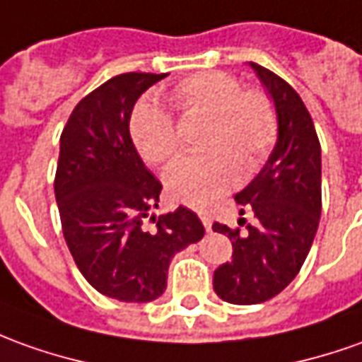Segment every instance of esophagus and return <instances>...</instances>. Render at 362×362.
I'll return each mask as SVG.
<instances>
[{
	"mask_svg": "<svg viewBox=\"0 0 362 362\" xmlns=\"http://www.w3.org/2000/svg\"><path fill=\"white\" fill-rule=\"evenodd\" d=\"M199 216H201V221H203V224H205L206 230H211V226H213V216H211V213L201 211V213H199Z\"/></svg>",
	"mask_w": 362,
	"mask_h": 362,
	"instance_id": "1",
	"label": "esophagus"
}]
</instances>
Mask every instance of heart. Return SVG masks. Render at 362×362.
Instances as JSON below:
<instances>
[{
    "label": "heart",
    "instance_id": "1",
    "mask_svg": "<svg viewBox=\"0 0 362 362\" xmlns=\"http://www.w3.org/2000/svg\"><path fill=\"white\" fill-rule=\"evenodd\" d=\"M169 100L183 114L209 116L206 153L177 159L167 169V193L179 203L206 206L240 181V163L254 169L270 153L278 136V116L272 100L260 90H244L228 72H199L177 82ZM129 134L148 163L163 165L179 149L173 118L157 102H139Z\"/></svg>",
    "mask_w": 362,
    "mask_h": 362
}]
</instances>
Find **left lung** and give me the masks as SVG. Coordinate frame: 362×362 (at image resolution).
Segmentation results:
<instances>
[{
  "mask_svg": "<svg viewBox=\"0 0 362 362\" xmlns=\"http://www.w3.org/2000/svg\"><path fill=\"white\" fill-rule=\"evenodd\" d=\"M248 64L274 102L278 138L260 173L234 195L240 214L250 211L258 224H246L244 233L213 224L233 243V260L214 270L213 288L234 305L272 300L298 276L321 214V146L310 112L284 78Z\"/></svg>",
  "mask_w": 362,
  "mask_h": 362,
  "instance_id": "8db88e82",
  "label": "left lung"
}]
</instances>
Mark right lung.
<instances>
[{
    "mask_svg": "<svg viewBox=\"0 0 362 362\" xmlns=\"http://www.w3.org/2000/svg\"><path fill=\"white\" fill-rule=\"evenodd\" d=\"M165 76L110 78L76 104L61 136L54 197L66 246L94 290L126 303L157 300L171 258L205 234L187 206L151 214L156 226H146L161 183L134 148L129 118L139 96Z\"/></svg>",
    "mask_w": 362,
    "mask_h": 362,
    "instance_id": "1",
    "label": "right lung"
}]
</instances>
